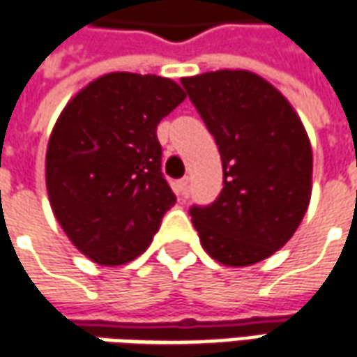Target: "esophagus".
<instances>
[{"label": "esophagus", "mask_w": 357, "mask_h": 357, "mask_svg": "<svg viewBox=\"0 0 357 357\" xmlns=\"http://www.w3.org/2000/svg\"><path fill=\"white\" fill-rule=\"evenodd\" d=\"M178 191L181 197L189 195V178H183L178 181Z\"/></svg>", "instance_id": "obj_1"}]
</instances>
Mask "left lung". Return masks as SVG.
Here are the masks:
<instances>
[{
	"label": "left lung",
	"instance_id": "obj_1",
	"mask_svg": "<svg viewBox=\"0 0 357 357\" xmlns=\"http://www.w3.org/2000/svg\"><path fill=\"white\" fill-rule=\"evenodd\" d=\"M183 89L218 144L220 195L189 214L218 263L249 266L286 245L311 199L313 153L300 116L263 77L220 69L183 77Z\"/></svg>",
	"mask_w": 357,
	"mask_h": 357
}]
</instances>
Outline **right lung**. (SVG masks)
Wrapping results in <instances>:
<instances>
[{"mask_svg":"<svg viewBox=\"0 0 357 357\" xmlns=\"http://www.w3.org/2000/svg\"><path fill=\"white\" fill-rule=\"evenodd\" d=\"M183 100L172 79L118 71L94 79L59 114L46 151L50 204L94 263L137 259L176 203L156 127Z\"/></svg>","mask_w":357,"mask_h":357,"instance_id":"add662e5","label":"right lung"}]
</instances>
